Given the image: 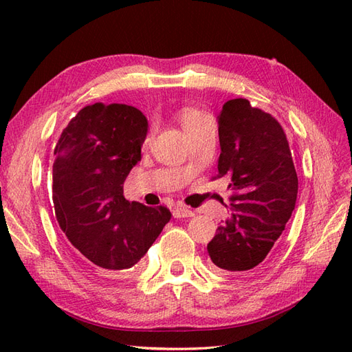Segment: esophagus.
Instances as JSON below:
<instances>
[{"label":"esophagus","mask_w":352,"mask_h":352,"mask_svg":"<svg viewBox=\"0 0 352 352\" xmlns=\"http://www.w3.org/2000/svg\"><path fill=\"white\" fill-rule=\"evenodd\" d=\"M172 214H174V218H190V216H193L195 213H193L190 208H188V207H184V206H177L175 208H174V212H172Z\"/></svg>","instance_id":"esophagus-1"}]
</instances>
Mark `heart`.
<instances>
[{
  "label": "heart",
  "mask_w": 352,
  "mask_h": 352,
  "mask_svg": "<svg viewBox=\"0 0 352 352\" xmlns=\"http://www.w3.org/2000/svg\"><path fill=\"white\" fill-rule=\"evenodd\" d=\"M178 116H180V122L183 125L184 131L193 129V126L198 125L206 118L204 113H201L199 110L193 109V107H184V109H182L180 110V115H178Z\"/></svg>",
  "instance_id": "b5f03b06"
}]
</instances>
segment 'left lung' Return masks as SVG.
I'll return each instance as SVG.
<instances>
[{
  "mask_svg": "<svg viewBox=\"0 0 352 352\" xmlns=\"http://www.w3.org/2000/svg\"><path fill=\"white\" fill-rule=\"evenodd\" d=\"M218 178L227 177L230 218L207 245L221 271L243 274L260 265L295 208L298 177L281 125L248 100L223 104L218 115Z\"/></svg>",
  "mask_w": 352,
  "mask_h": 352,
  "instance_id": "obj_1",
  "label": "left lung"
}]
</instances>
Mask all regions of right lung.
<instances>
[{
  "label": "right lung",
  "instance_id": "add662e5",
  "mask_svg": "<svg viewBox=\"0 0 352 352\" xmlns=\"http://www.w3.org/2000/svg\"><path fill=\"white\" fill-rule=\"evenodd\" d=\"M146 133L148 119L139 109L96 102L71 119L56 144V218L81 263L100 275L133 267L170 219L166 207L124 197Z\"/></svg>",
  "mask_w": 352,
  "mask_h": 352
}]
</instances>
